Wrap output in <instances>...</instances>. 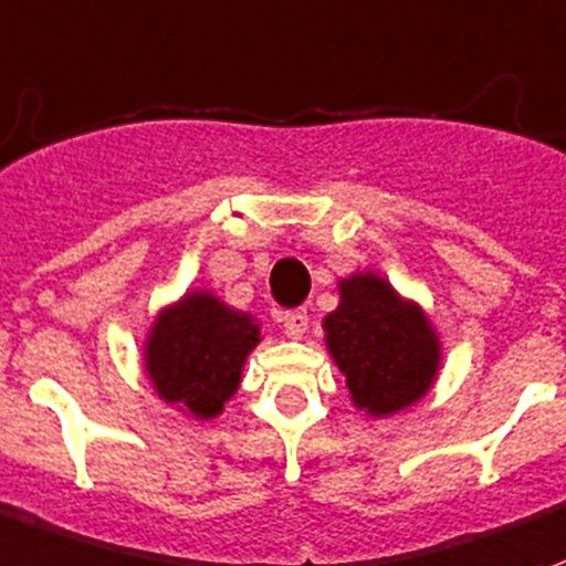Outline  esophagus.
<instances>
[{
    "mask_svg": "<svg viewBox=\"0 0 566 566\" xmlns=\"http://www.w3.org/2000/svg\"><path fill=\"white\" fill-rule=\"evenodd\" d=\"M280 322H283V331H286L289 337L298 339L307 334V310H286L280 316Z\"/></svg>",
    "mask_w": 566,
    "mask_h": 566,
    "instance_id": "34e87169",
    "label": "esophagus"
}]
</instances>
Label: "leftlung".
Segmentation results:
<instances>
[{"label":"left lung","instance_id":"obj_1","mask_svg":"<svg viewBox=\"0 0 566 566\" xmlns=\"http://www.w3.org/2000/svg\"><path fill=\"white\" fill-rule=\"evenodd\" d=\"M339 295L325 331L355 406L369 415H394L423 397L439 367V343L423 313L402 304L373 274L343 280Z\"/></svg>","mask_w":566,"mask_h":566}]
</instances>
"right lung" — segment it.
Wrapping results in <instances>:
<instances>
[{
  "mask_svg": "<svg viewBox=\"0 0 566 566\" xmlns=\"http://www.w3.org/2000/svg\"><path fill=\"white\" fill-rule=\"evenodd\" d=\"M256 343L259 325L250 316L199 292L157 318L146 364L167 402L197 418H214L235 394L241 364Z\"/></svg>",
  "mask_w": 566,
  "mask_h": 566,
  "instance_id": "obj_1",
  "label": "right lung"
}]
</instances>
